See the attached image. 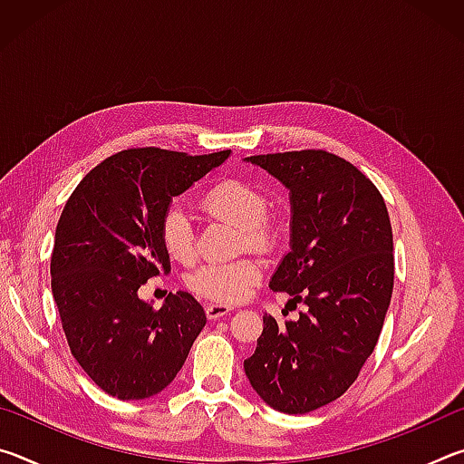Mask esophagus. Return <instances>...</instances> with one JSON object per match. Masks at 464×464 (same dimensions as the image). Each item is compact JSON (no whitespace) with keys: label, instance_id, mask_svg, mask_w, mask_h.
<instances>
[{"label":"esophagus","instance_id":"1","mask_svg":"<svg viewBox=\"0 0 464 464\" xmlns=\"http://www.w3.org/2000/svg\"><path fill=\"white\" fill-rule=\"evenodd\" d=\"M204 311H207L208 319H221L227 315V313H231V307L229 304H207Z\"/></svg>","mask_w":464,"mask_h":464}]
</instances>
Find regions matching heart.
<instances>
[{"mask_svg":"<svg viewBox=\"0 0 464 464\" xmlns=\"http://www.w3.org/2000/svg\"><path fill=\"white\" fill-rule=\"evenodd\" d=\"M202 207L210 215L231 221L246 233L251 247L266 249L274 243V229L268 223L270 202L262 190L241 179H225L208 188ZM160 239L166 254L179 264L196 257V233L190 213L179 204H169L160 221ZM262 278V266L249 257L233 262H208L188 276V286L196 295L217 303H237L249 296Z\"/></svg>","mask_w":464,"mask_h":464,"instance_id":"obj_1","label":"heart"}]
</instances>
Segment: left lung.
<instances>
[{
    "instance_id": "left-lung-1",
    "label": "left lung",
    "mask_w": 464,
    "mask_h": 464,
    "mask_svg": "<svg viewBox=\"0 0 464 464\" xmlns=\"http://www.w3.org/2000/svg\"><path fill=\"white\" fill-rule=\"evenodd\" d=\"M290 190V251L270 280L307 311L264 332L243 368L282 413L342 397L372 354L387 315L395 260L381 192L350 161L321 149L247 157Z\"/></svg>"
}]
</instances>
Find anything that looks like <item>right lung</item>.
<instances>
[{"label":"right lung","mask_w":464,"mask_h":464,"mask_svg":"<svg viewBox=\"0 0 464 464\" xmlns=\"http://www.w3.org/2000/svg\"><path fill=\"white\" fill-rule=\"evenodd\" d=\"M229 153L124 149L69 196L54 231L53 296L73 358L108 395L130 401L161 392L207 324L200 303L184 290L161 309L137 293L169 272L160 239L163 210Z\"/></svg>","instance_id":"right-lung-1"}]
</instances>
